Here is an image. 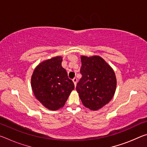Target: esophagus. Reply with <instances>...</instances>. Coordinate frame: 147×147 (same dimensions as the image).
Instances as JSON below:
<instances>
[{
    "instance_id": "34e87169",
    "label": "esophagus",
    "mask_w": 147,
    "mask_h": 147,
    "mask_svg": "<svg viewBox=\"0 0 147 147\" xmlns=\"http://www.w3.org/2000/svg\"><path fill=\"white\" fill-rule=\"evenodd\" d=\"M73 83L74 84V86H76V83H77V78H74L73 79Z\"/></svg>"
}]
</instances>
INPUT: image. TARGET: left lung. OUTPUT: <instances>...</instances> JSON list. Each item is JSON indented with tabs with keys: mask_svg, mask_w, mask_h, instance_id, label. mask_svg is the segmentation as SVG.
Segmentation results:
<instances>
[{
	"mask_svg": "<svg viewBox=\"0 0 147 147\" xmlns=\"http://www.w3.org/2000/svg\"><path fill=\"white\" fill-rule=\"evenodd\" d=\"M82 78L76 89L84 106L98 110L115 94L117 80L113 69L99 56H81Z\"/></svg>",
	"mask_w": 147,
	"mask_h": 147,
	"instance_id": "obj_1",
	"label": "left lung"
}]
</instances>
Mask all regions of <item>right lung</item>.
Masks as SVG:
<instances>
[{"label":"right lung","mask_w":147,"mask_h":147,"mask_svg":"<svg viewBox=\"0 0 147 147\" xmlns=\"http://www.w3.org/2000/svg\"><path fill=\"white\" fill-rule=\"evenodd\" d=\"M61 62V56L47 59L35 68L32 75L31 86L35 96L51 110L62 108L74 89Z\"/></svg>","instance_id":"1"}]
</instances>
